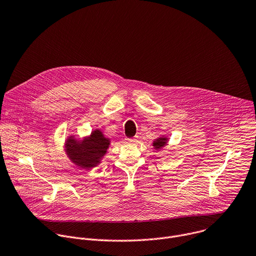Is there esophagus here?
I'll use <instances>...</instances> for the list:
<instances>
[{"instance_id": "34e87169", "label": "esophagus", "mask_w": 256, "mask_h": 256, "mask_svg": "<svg viewBox=\"0 0 256 256\" xmlns=\"http://www.w3.org/2000/svg\"><path fill=\"white\" fill-rule=\"evenodd\" d=\"M126 141L128 143H135L137 141V139L136 138H126Z\"/></svg>"}]
</instances>
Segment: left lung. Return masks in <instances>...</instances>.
Here are the masks:
<instances>
[{
  "mask_svg": "<svg viewBox=\"0 0 256 256\" xmlns=\"http://www.w3.org/2000/svg\"><path fill=\"white\" fill-rule=\"evenodd\" d=\"M168 143V138L166 137H160L156 141H153V146H154L156 149H160Z\"/></svg>",
  "mask_w": 256,
  "mask_h": 256,
  "instance_id": "8db88e82",
  "label": "left lung"
}]
</instances>
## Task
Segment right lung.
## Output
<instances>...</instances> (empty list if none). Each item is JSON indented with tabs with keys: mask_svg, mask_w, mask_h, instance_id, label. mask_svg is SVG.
I'll list each match as a JSON object with an SVG mask.
<instances>
[{
	"mask_svg": "<svg viewBox=\"0 0 256 256\" xmlns=\"http://www.w3.org/2000/svg\"><path fill=\"white\" fill-rule=\"evenodd\" d=\"M109 145L110 139L100 130H94L82 141H78L70 136L66 140V151L74 164L82 168H92L100 162Z\"/></svg>",
	"mask_w": 256,
	"mask_h": 256,
	"instance_id": "obj_1",
	"label": "right lung"
}]
</instances>
